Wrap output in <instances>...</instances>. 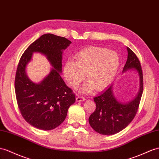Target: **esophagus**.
<instances>
[{
  "label": "esophagus",
  "mask_w": 159,
  "mask_h": 159,
  "mask_svg": "<svg viewBox=\"0 0 159 159\" xmlns=\"http://www.w3.org/2000/svg\"><path fill=\"white\" fill-rule=\"evenodd\" d=\"M84 100H85L84 97L80 96V95H78L76 98V101H77V102H80V101H83Z\"/></svg>",
  "instance_id": "34e87169"
}]
</instances>
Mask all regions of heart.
<instances>
[{"instance_id":"1","label":"heart","mask_w":159,"mask_h":159,"mask_svg":"<svg viewBox=\"0 0 159 159\" xmlns=\"http://www.w3.org/2000/svg\"><path fill=\"white\" fill-rule=\"evenodd\" d=\"M120 57L115 51L107 48L90 46L80 51L76 61L68 60L64 64L65 79L76 88L86 77L89 80L80 87L83 93H91L95 88L100 91L114 79L120 67Z\"/></svg>"}]
</instances>
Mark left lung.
<instances>
[{
	"instance_id": "8db88e82",
	"label": "left lung",
	"mask_w": 159,
	"mask_h": 159,
	"mask_svg": "<svg viewBox=\"0 0 159 159\" xmlns=\"http://www.w3.org/2000/svg\"><path fill=\"white\" fill-rule=\"evenodd\" d=\"M128 58L123 72L132 70L139 77V90L128 102L119 101L113 93L112 83L94 97L96 109L89 118V124L95 132L103 135H113L127 127L135 117L143 92V76L139 60L127 47Z\"/></svg>"
}]
</instances>
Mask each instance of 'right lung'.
<instances>
[{"instance_id":"right-lung-1","label":"right lung","mask_w":159,"mask_h":159,"mask_svg":"<svg viewBox=\"0 0 159 159\" xmlns=\"http://www.w3.org/2000/svg\"><path fill=\"white\" fill-rule=\"evenodd\" d=\"M72 42L52 34H44L24 52L16 72L15 89L18 107L25 120L34 127L51 130L64 121L68 109L75 102L72 89L61 77L63 51ZM35 52L47 57L52 68L38 84L33 82L26 72Z\"/></svg>"}]
</instances>
